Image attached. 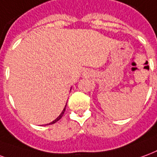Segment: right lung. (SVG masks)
Masks as SVG:
<instances>
[{"instance_id":"obj_1","label":"right lung","mask_w":157,"mask_h":157,"mask_svg":"<svg viewBox=\"0 0 157 157\" xmlns=\"http://www.w3.org/2000/svg\"><path fill=\"white\" fill-rule=\"evenodd\" d=\"M65 109H66V106H65V108L63 109V112H62V113H61V115H59V116H58V117L57 118V119H56L55 121H52V122H51V123H49V124H54V123H56L57 121H59V120H60V119H61V118L63 117V114H64Z\"/></svg>"}]
</instances>
